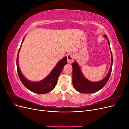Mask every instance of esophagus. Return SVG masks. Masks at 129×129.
<instances>
[{"label":"esophagus","instance_id":"esophagus-1","mask_svg":"<svg viewBox=\"0 0 129 129\" xmlns=\"http://www.w3.org/2000/svg\"><path fill=\"white\" fill-rule=\"evenodd\" d=\"M74 61V55L72 53H69L67 55V62L69 63H72Z\"/></svg>","mask_w":129,"mask_h":129}]
</instances>
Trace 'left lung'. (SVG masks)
<instances>
[{
  "instance_id": "left-lung-1",
  "label": "left lung",
  "mask_w": 129,
  "mask_h": 129,
  "mask_svg": "<svg viewBox=\"0 0 129 129\" xmlns=\"http://www.w3.org/2000/svg\"><path fill=\"white\" fill-rule=\"evenodd\" d=\"M104 37L107 39L111 53V62L110 68L109 69L108 73L107 74L106 76L103 78L102 80L98 82H91L87 79L84 77L80 68L79 64L75 61H74V62L72 63L73 85L74 88L78 92L83 93H91L96 92L103 88L109 79V77H110L111 75L112 67V55L108 37L106 34H105L104 35Z\"/></svg>"
}]
</instances>
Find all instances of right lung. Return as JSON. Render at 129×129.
<instances>
[{
	"label": "right lung",
	"mask_w": 129,
	"mask_h": 129,
	"mask_svg": "<svg viewBox=\"0 0 129 129\" xmlns=\"http://www.w3.org/2000/svg\"><path fill=\"white\" fill-rule=\"evenodd\" d=\"M25 39V37L23 38L20 48L19 49L17 57V68L18 74L20 81L24 86L30 91L34 93H39V94H44V93H48L55 88L57 83L58 77L59 76L62 70L63 69L64 66L67 64V56H65L62 58L61 60L57 62V63L55 66V67L53 68L52 72L49 73V75L43 79L38 82H33L28 80L23 75L20 68L19 66L18 63V57L19 53L20 52L21 45L23 41Z\"/></svg>",
	"instance_id": "1"
}]
</instances>
